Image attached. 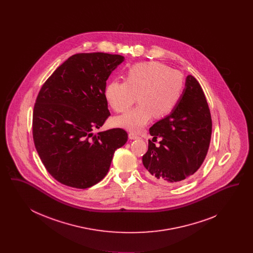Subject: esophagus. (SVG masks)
Segmentation results:
<instances>
[{
	"label": "esophagus",
	"instance_id": "esophagus-1",
	"mask_svg": "<svg viewBox=\"0 0 253 253\" xmlns=\"http://www.w3.org/2000/svg\"><path fill=\"white\" fill-rule=\"evenodd\" d=\"M129 138L130 139H138V138H140L137 134H135V133H133V132H130L129 133Z\"/></svg>",
	"mask_w": 253,
	"mask_h": 253
}]
</instances>
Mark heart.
Returning a JSON list of instances; mask_svg holds the SVG:
<instances>
[{
    "label": "heart",
    "instance_id": "1",
    "mask_svg": "<svg viewBox=\"0 0 253 253\" xmlns=\"http://www.w3.org/2000/svg\"><path fill=\"white\" fill-rule=\"evenodd\" d=\"M185 88L183 74L160 61L135 63L125 74V82L109 84L105 96L117 113H124L136 100L139 104L117 119L116 124L131 132H140L156 118H164L180 102Z\"/></svg>",
    "mask_w": 253,
    "mask_h": 253
}]
</instances>
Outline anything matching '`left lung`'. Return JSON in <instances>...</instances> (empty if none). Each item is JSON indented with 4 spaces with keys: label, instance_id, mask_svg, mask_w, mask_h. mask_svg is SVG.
Instances as JSON below:
<instances>
[{
    "label": "left lung",
    "instance_id": "left-lung-1",
    "mask_svg": "<svg viewBox=\"0 0 253 253\" xmlns=\"http://www.w3.org/2000/svg\"><path fill=\"white\" fill-rule=\"evenodd\" d=\"M212 121L204 91L192 75L186 79L180 102L150 128L148 151L142 157L145 174L164 185L180 184L200 168L209 151ZM160 137V145L155 142Z\"/></svg>",
    "mask_w": 253,
    "mask_h": 253
}]
</instances>
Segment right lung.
<instances>
[{"label":"right lung","mask_w":253,"mask_h":253,"mask_svg":"<svg viewBox=\"0 0 253 253\" xmlns=\"http://www.w3.org/2000/svg\"><path fill=\"white\" fill-rule=\"evenodd\" d=\"M124 60L121 55L79 53L65 60L42 84L33 110L37 152L61 184L87 189L102 180L113 156L127 142L121 128L94 134L110 116L106 81Z\"/></svg>","instance_id":"1"}]
</instances>
